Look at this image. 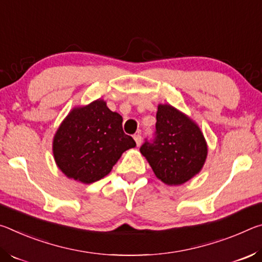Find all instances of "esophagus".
<instances>
[{"instance_id":"1","label":"esophagus","mask_w":262,"mask_h":262,"mask_svg":"<svg viewBox=\"0 0 262 262\" xmlns=\"http://www.w3.org/2000/svg\"><path fill=\"white\" fill-rule=\"evenodd\" d=\"M134 139H135V141H136L137 146H140V145H141V136H140L139 134H138V135H135Z\"/></svg>"}]
</instances>
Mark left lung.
<instances>
[{
  "label": "left lung",
  "mask_w": 262,
  "mask_h": 262,
  "mask_svg": "<svg viewBox=\"0 0 262 262\" xmlns=\"http://www.w3.org/2000/svg\"><path fill=\"white\" fill-rule=\"evenodd\" d=\"M156 138L145 141L140 153L156 177L168 186L189 181L203 168L208 145L200 126L170 104H159Z\"/></svg>",
  "instance_id": "obj_1"
}]
</instances>
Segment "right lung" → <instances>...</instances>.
Masks as SVG:
<instances>
[{
    "label": "right lung",
    "instance_id": "right-lung-1",
    "mask_svg": "<svg viewBox=\"0 0 262 262\" xmlns=\"http://www.w3.org/2000/svg\"><path fill=\"white\" fill-rule=\"evenodd\" d=\"M123 117L102 98L73 108L53 137L52 151L68 179L89 184L108 175L136 141L124 134Z\"/></svg>",
    "mask_w": 262,
    "mask_h": 262
}]
</instances>
